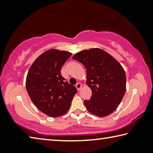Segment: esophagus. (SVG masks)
<instances>
[{
  "label": "esophagus",
  "mask_w": 153,
  "mask_h": 153,
  "mask_svg": "<svg viewBox=\"0 0 153 153\" xmlns=\"http://www.w3.org/2000/svg\"><path fill=\"white\" fill-rule=\"evenodd\" d=\"M76 88L78 90H81V88H82V84H81V83H77V84L76 85Z\"/></svg>",
  "instance_id": "34e87169"
}]
</instances>
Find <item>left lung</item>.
<instances>
[{"instance_id": "8db88e82", "label": "left lung", "mask_w": 153, "mask_h": 153, "mask_svg": "<svg viewBox=\"0 0 153 153\" xmlns=\"http://www.w3.org/2000/svg\"><path fill=\"white\" fill-rule=\"evenodd\" d=\"M72 58L86 69V82L92 90L90 100L84 102L87 110L100 117L110 115L120 104L126 90L123 67L110 54L98 48L80 51Z\"/></svg>"}]
</instances>
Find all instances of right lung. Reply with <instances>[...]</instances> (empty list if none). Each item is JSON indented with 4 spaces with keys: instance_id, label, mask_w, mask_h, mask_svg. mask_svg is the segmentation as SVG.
I'll return each instance as SVG.
<instances>
[{
    "instance_id": "obj_1",
    "label": "right lung",
    "mask_w": 153,
    "mask_h": 153,
    "mask_svg": "<svg viewBox=\"0 0 153 153\" xmlns=\"http://www.w3.org/2000/svg\"><path fill=\"white\" fill-rule=\"evenodd\" d=\"M71 53L49 49L36 59L30 67L25 86L33 104L51 117L63 115L70 108L76 88L65 82L61 67Z\"/></svg>"
}]
</instances>
